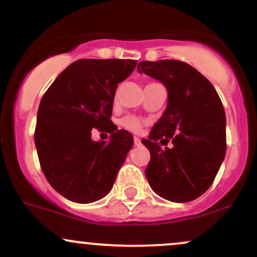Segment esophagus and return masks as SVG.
I'll return each instance as SVG.
<instances>
[{
    "label": "esophagus",
    "mask_w": 257,
    "mask_h": 257,
    "mask_svg": "<svg viewBox=\"0 0 257 257\" xmlns=\"http://www.w3.org/2000/svg\"><path fill=\"white\" fill-rule=\"evenodd\" d=\"M134 145H137V146L142 145V140H140L138 137H134Z\"/></svg>",
    "instance_id": "obj_1"
}]
</instances>
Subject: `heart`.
<instances>
[{"label":"heart","mask_w":257,"mask_h":257,"mask_svg":"<svg viewBox=\"0 0 257 257\" xmlns=\"http://www.w3.org/2000/svg\"><path fill=\"white\" fill-rule=\"evenodd\" d=\"M120 125L132 132H140L143 128V122L135 115H126L120 120Z\"/></svg>","instance_id":"heart-1"}]
</instances>
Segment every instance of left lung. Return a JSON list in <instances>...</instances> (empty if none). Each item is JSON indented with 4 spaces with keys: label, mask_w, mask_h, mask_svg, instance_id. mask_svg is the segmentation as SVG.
Here are the masks:
<instances>
[{
    "label": "left lung",
    "mask_w": 257,
    "mask_h": 257,
    "mask_svg": "<svg viewBox=\"0 0 257 257\" xmlns=\"http://www.w3.org/2000/svg\"><path fill=\"white\" fill-rule=\"evenodd\" d=\"M138 72L167 87V108L149 139L150 162L145 176L152 190L173 202L193 201L216 178L224 160L225 113L212 84L190 64L176 60L142 61ZM172 141L174 146L159 145Z\"/></svg>",
    "instance_id": "1"
}]
</instances>
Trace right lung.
Returning <instances> with one entry per match:
<instances>
[{"label":"right lung","instance_id":"1","mask_svg":"<svg viewBox=\"0 0 257 257\" xmlns=\"http://www.w3.org/2000/svg\"><path fill=\"white\" fill-rule=\"evenodd\" d=\"M135 60H78L56 78L38 109L35 140L41 170L57 193L89 204L109 193L133 135L111 120L117 85L135 69ZM111 134L94 142L91 132Z\"/></svg>","mask_w":257,"mask_h":257}]
</instances>
